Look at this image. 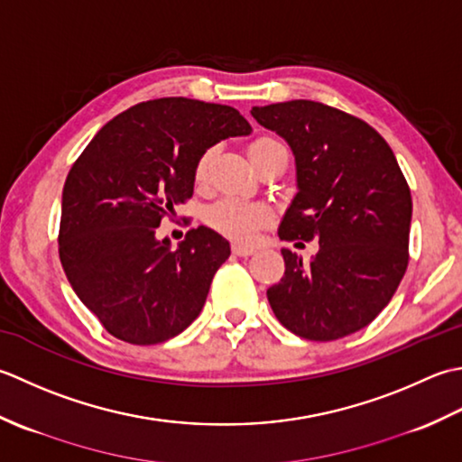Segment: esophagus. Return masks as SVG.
Returning <instances> with one entry per match:
<instances>
[{
	"label": "esophagus",
	"mask_w": 462,
	"mask_h": 462,
	"mask_svg": "<svg viewBox=\"0 0 462 462\" xmlns=\"http://www.w3.org/2000/svg\"><path fill=\"white\" fill-rule=\"evenodd\" d=\"M231 251H233V255H237V257H249V255H253V253H255V247H251V245L235 243Z\"/></svg>",
	"instance_id": "1"
}]
</instances>
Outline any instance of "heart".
<instances>
[{
    "label": "heart",
    "mask_w": 462,
    "mask_h": 462,
    "mask_svg": "<svg viewBox=\"0 0 462 462\" xmlns=\"http://www.w3.org/2000/svg\"><path fill=\"white\" fill-rule=\"evenodd\" d=\"M281 145L275 139L269 137H261L255 139L249 145V155H259L265 152L269 147ZM209 165H211V152H205L199 162L195 165V181L197 183H205L207 175H209ZM271 217V213L267 207H263L259 203H247L241 199H233V197H225V199L217 201L215 205L209 207L207 211V223L211 225L213 229H217L219 233L227 235L231 239L237 241H251L255 237L257 231L265 225Z\"/></svg>",
    "instance_id": "heart-1"
}]
</instances>
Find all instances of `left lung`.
<instances>
[{
    "label": "left lung",
    "mask_w": 462,
    "mask_h": 462,
    "mask_svg": "<svg viewBox=\"0 0 462 462\" xmlns=\"http://www.w3.org/2000/svg\"><path fill=\"white\" fill-rule=\"evenodd\" d=\"M251 116L295 155L299 193L279 237L319 241L309 263L281 251L285 275L267 289L273 313L309 341L361 331L409 265L412 201L393 149L366 121L319 101L273 103Z\"/></svg>",
    "instance_id": "obj_1"
}]
</instances>
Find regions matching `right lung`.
<instances>
[{
    "label": "right lung",
    "mask_w": 462,
    "mask_h": 462,
    "mask_svg": "<svg viewBox=\"0 0 462 462\" xmlns=\"http://www.w3.org/2000/svg\"><path fill=\"white\" fill-rule=\"evenodd\" d=\"M249 134L229 106L162 97L119 113L75 159L63 185L60 259L109 335L157 345L199 317L229 243L201 225L171 249L155 231L191 199L207 149Z\"/></svg>",
    "instance_id": "right-lung-1"
}]
</instances>
